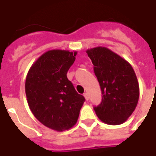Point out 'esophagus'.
Segmentation results:
<instances>
[{
  "label": "esophagus",
  "instance_id": "obj_1",
  "mask_svg": "<svg viewBox=\"0 0 156 156\" xmlns=\"http://www.w3.org/2000/svg\"><path fill=\"white\" fill-rule=\"evenodd\" d=\"M83 96H84V98H85V99H86L87 101H88L89 100V96H88V94L87 93H84L83 94Z\"/></svg>",
  "mask_w": 156,
  "mask_h": 156
}]
</instances>
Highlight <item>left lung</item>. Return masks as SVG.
Masks as SVG:
<instances>
[{"label": "left lung", "instance_id": "obj_1", "mask_svg": "<svg viewBox=\"0 0 156 156\" xmlns=\"http://www.w3.org/2000/svg\"><path fill=\"white\" fill-rule=\"evenodd\" d=\"M102 94V101L94 109L101 121L109 125L122 124L138 102L139 84L131 65L105 47L87 50Z\"/></svg>", "mask_w": 156, "mask_h": 156}]
</instances>
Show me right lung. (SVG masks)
Returning <instances> with one entry per match:
<instances>
[{"instance_id":"obj_1","label":"right lung","mask_w":156,"mask_h":156,"mask_svg":"<svg viewBox=\"0 0 156 156\" xmlns=\"http://www.w3.org/2000/svg\"><path fill=\"white\" fill-rule=\"evenodd\" d=\"M76 54L48 51L32 65L26 79V94L32 113L45 126L58 132L76 123L85 101L66 76Z\"/></svg>"}]
</instances>
